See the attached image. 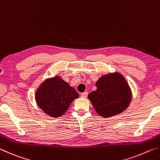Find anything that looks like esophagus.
I'll return each instance as SVG.
<instances>
[{"label":"esophagus","instance_id":"34e87169","mask_svg":"<svg viewBox=\"0 0 160 160\" xmlns=\"http://www.w3.org/2000/svg\"><path fill=\"white\" fill-rule=\"evenodd\" d=\"M88 95V92H84L82 94H81V97H83V98H86L87 97Z\"/></svg>","mask_w":160,"mask_h":160}]
</instances>
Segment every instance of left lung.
<instances>
[{"label": "left lung", "mask_w": 160, "mask_h": 160, "mask_svg": "<svg viewBox=\"0 0 160 160\" xmlns=\"http://www.w3.org/2000/svg\"><path fill=\"white\" fill-rule=\"evenodd\" d=\"M97 90L88 94V99L98 114L104 118L115 116L125 110L131 100V91L122 75H104L96 82Z\"/></svg>", "instance_id": "8db88e82"}]
</instances>
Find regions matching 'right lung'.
<instances>
[{"label":"right lung","instance_id":"obj_1","mask_svg":"<svg viewBox=\"0 0 160 160\" xmlns=\"http://www.w3.org/2000/svg\"><path fill=\"white\" fill-rule=\"evenodd\" d=\"M78 97L77 91L58 76L46 80L35 94L38 106L52 117L63 115Z\"/></svg>","mask_w":160,"mask_h":160}]
</instances>
